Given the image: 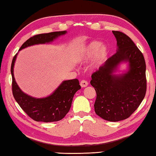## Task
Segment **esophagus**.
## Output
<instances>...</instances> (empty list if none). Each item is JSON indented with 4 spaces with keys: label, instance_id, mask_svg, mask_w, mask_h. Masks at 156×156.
<instances>
[{
    "label": "esophagus",
    "instance_id": "1",
    "mask_svg": "<svg viewBox=\"0 0 156 156\" xmlns=\"http://www.w3.org/2000/svg\"><path fill=\"white\" fill-rule=\"evenodd\" d=\"M80 86L82 87H85L88 85V82L85 80H83L80 81Z\"/></svg>",
    "mask_w": 156,
    "mask_h": 156
}]
</instances>
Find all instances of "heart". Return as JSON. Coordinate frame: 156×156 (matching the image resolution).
Here are the masks:
<instances>
[{"label": "heart", "mask_w": 156, "mask_h": 156, "mask_svg": "<svg viewBox=\"0 0 156 156\" xmlns=\"http://www.w3.org/2000/svg\"><path fill=\"white\" fill-rule=\"evenodd\" d=\"M108 49L106 46L102 45L98 41H94L86 47L78 56V59L82 62H87L96 56V62L97 64L102 62L106 58Z\"/></svg>", "instance_id": "b5f03b06"}]
</instances>
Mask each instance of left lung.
Instances as JSON below:
<instances>
[{
	"mask_svg": "<svg viewBox=\"0 0 156 156\" xmlns=\"http://www.w3.org/2000/svg\"><path fill=\"white\" fill-rule=\"evenodd\" d=\"M118 50L91 75L96 92L94 109L98 115L111 122L126 119L138 109L146 94V63L133 41L121 31H113ZM129 62V71L113 73L120 62Z\"/></svg>",
	"mask_w": 156,
	"mask_h": 156,
	"instance_id": "8db88e82",
	"label": "left lung"
}]
</instances>
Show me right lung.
Masks as SVG:
<instances>
[{
	"label": "right lung",
	"mask_w": 156,
	"mask_h": 156,
	"mask_svg": "<svg viewBox=\"0 0 156 156\" xmlns=\"http://www.w3.org/2000/svg\"><path fill=\"white\" fill-rule=\"evenodd\" d=\"M66 33V31H62L37 34L26 41L19 50L34 44L50 43ZM17 54L13 58L11 66L12 93L16 101L28 116L37 122H51L62 120L70 109L76 92L81 88L78 79L63 81L54 93L46 98H36L28 96L20 90L14 76V66Z\"/></svg>",
	"instance_id": "obj_1"
}]
</instances>
